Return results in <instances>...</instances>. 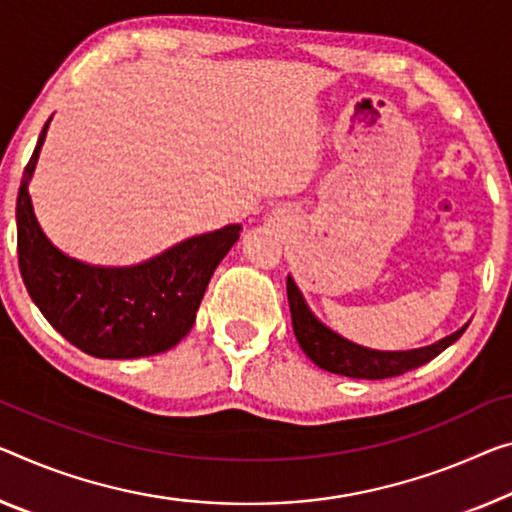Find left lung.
I'll return each instance as SVG.
<instances>
[{
  "label": "left lung",
  "mask_w": 512,
  "mask_h": 512,
  "mask_svg": "<svg viewBox=\"0 0 512 512\" xmlns=\"http://www.w3.org/2000/svg\"><path fill=\"white\" fill-rule=\"evenodd\" d=\"M286 290L290 316H293V332L297 343H300V348L304 350V355L309 357L313 364L325 368L329 373L357 377V380H387V377L414 371V368L428 364V361L435 359L439 352H444L448 345L458 341L467 329L465 325L455 334L419 350H371L364 348V345L348 341V338H343L341 334H336L334 329H329L325 322H320L313 316L309 304H306L302 297V290L295 286L293 277H288Z\"/></svg>",
  "instance_id": "left-lung-1"
}]
</instances>
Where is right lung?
Returning a JSON list of instances; mask_svg holds the SVG:
<instances>
[{"instance_id":"right-lung-1","label":"right lung","mask_w":512,"mask_h":512,"mask_svg":"<svg viewBox=\"0 0 512 512\" xmlns=\"http://www.w3.org/2000/svg\"><path fill=\"white\" fill-rule=\"evenodd\" d=\"M47 125L15 206L18 263L31 300L66 341L91 357L137 359L174 348L192 329L212 272L240 238V226L196 235L135 267H93L61 254L38 226L27 190Z\"/></svg>"}]
</instances>
